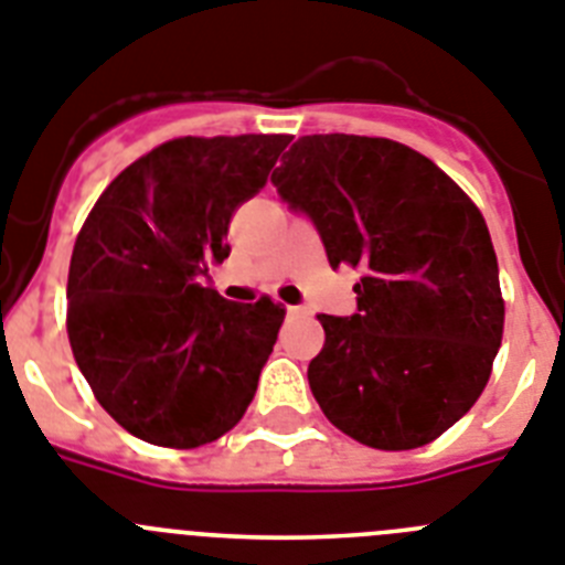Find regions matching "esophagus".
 <instances>
[{
  "label": "esophagus",
  "instance_id": "obj_1",
  "mask_svg": "<svg viewBox=\"0 0 565 565\" xmlns=\"http://www.w3.org/2000/svg\"><path fill=\"white\" fill-rule=\"evenodd\" d=\"M286 311H288V315H291V317H294V315H302V308H300V306H288Z\"/></svg>",
  "mask_w": 565,
  "mask_h": 565
}]
</instances>
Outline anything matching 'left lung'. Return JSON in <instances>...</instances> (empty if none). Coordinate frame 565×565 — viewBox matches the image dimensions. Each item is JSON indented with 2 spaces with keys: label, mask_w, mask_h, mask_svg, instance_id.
<instances>
[{
  "label": "left lung",
  "mask_w": 565,
  "mask_h": 565,
  "mask_svg": "<svg viewBox=\"0 0 565 565\" xmlns=\"http://www.w3.org/2000/svg\"><path fill=\"white\" fill-rule=\"evenodd\" d=\"M320 234L331 268H360L356 315L317 320L308 365L322 414L354 440L417 448L469 412L503 337L483 214L431 159L392 139L315 134L271 173Z\"/></svg>",
  "instance_id": "obj_1"
}]
</instances>
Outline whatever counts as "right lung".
I'll list each match as a JSON object with an SVG mask.
<instances>
[{
    "label": "right lung",
    "instance_id": "right-lung-1",
    "mask_svg": "<svg viewBox=\"0 0 565 565\" xmlns=\"http://www.w3.org/2000/svg\"><path fill=\"white\" fill-rule=\"evenodd\" d=\"M291 137L159 145L96 200L67 274V337L99 406L153 446L196 448L243 420L286 308L202 288L234 211Z\"/></svg>",
    "mask_w": 565,
    "mask_h": 565
}]
</instances>
